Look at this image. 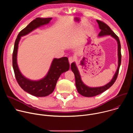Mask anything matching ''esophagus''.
<instances>
[{
	"instance_id": "esophagus-1",
	"label": "esophagus",
	"mask_w": 133,
	"mask_h": 133,
	"mask_svg": "<svg viewBox=\"0 0 133 133\" xmlns=\"http://www.w3.org/2000/svg\"><path fill=\"white\" fill-rule=\"evenodd\" d=\"M68 61H69V62L70 64L75 61V58L73 57H69V58H68Z\"/></svg>"
}]
</instances>
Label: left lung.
<instances>
[{
    "instance_id": "obj_1",
    "label": "left lung",
    "mask_w": 133,
    "mask_h": 133,
    "mask_svg": "<svg viewBox=\"0 0 133 133\" xmlns=\"http://www.w3.org/2000/svg\"><path fill=\"white\" fill-rule=\"evenodd\" d=\"M99 29L101 30L100 32L98 34V36L102 37L105 35H110L111 37L117 41V44H118V67L117 69V70L114 76L112 79L111 80V81L108 83L107 84H106L105 86H102V87H89L87 86L86 85H85L82 79L81 76L79 74V72L78 71V70L76 66V64L75 63H72L71 64V69L72 71L74 72L75 75V84L76 86L78 92L81 95L85 96V97H93L95 96L98 95L103 92L107 89H108L109 87H110L116 81L117 76L119 72V69L121 64V58H122V55H121V43L118 37L114 32L112 30L110 29V28L104 22L96 20Z\"/></svg>"
}]
</instances>
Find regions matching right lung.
I'll return each instance as SVG.
<instances>
[{
	"instance_id": "right-lung-1",
	"label": "right lung",
	"mask_w": 133,
	"mask_h": 133,
	"mask_svg": "<svg viewBox=\"0 0 133 133\" xmlns=\"http://www.w3.org/2000/svg\"><path fill=\"white\" fill-rule=\"evenodd\" d=\"M51 20V18H36L30 22L18 34L12 53V67L17 83L24 90L37 97L47 96L53 92L61 75L69 69L68 58L64 57L58 59L54 58L48 74L44 78L37 81H31L25 77L18 68L17 63L18 44L22 36L29 34L38 27L48 24Z\"/></svg>"
}]
</instances>
